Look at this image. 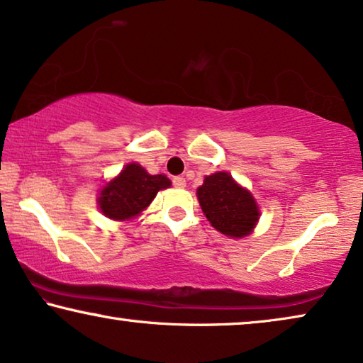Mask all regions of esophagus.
<instances>
[{"label":"esophagus","instance_id":"34e87169","mask_svg":"<svg viewBox=\"0 0 363 363\" xmlns=\"http://www.w3.org/2000/svg\"><path fill=\"white\" fill-rule=\"evenodd\" d=\"M172 184H174V187H186V179L182 176H177L172 179Z\"/></svg>","mask_w":363,"mask_h":363}]
</instances>
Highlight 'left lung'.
Returning a JSON list of instances; mask_svg holds the SVG:
<instances>
[{"mask_svg": "<svg viewBox=\"0 0 363 363\" xmlns=\"http://www.w3.org/2000/svg\"><path fill=\"white\" fill-rule=\"evenodd\" d=\"M197 197L207 220L227 237H247L258 222L259 211L252 194L240 187L228 172L207 176L197 189Z\"/></svg>", "mask_w": 363, "mask_h": 363, "instance_id": "left-lung-1", "label": "left lung"}]
</instances>
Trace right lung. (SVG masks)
Listing matches in <instances>:
<instances>
[{"label":"right lung","instance_id":"1","mask_svg":"<svg viewBox=\"0 0 363 363\" xmlns=\"http://www.w3.org/2000/svg\"><path fill=\"white\" fill-rule=\"evenodd\" d=\"M171 186L166 176H151L140 164H128L120 176L100 191L101 212L113 220H125L150 206L157 191Z\"/></svg>","mask_w":363,"mask_h":363}]
</instances>
